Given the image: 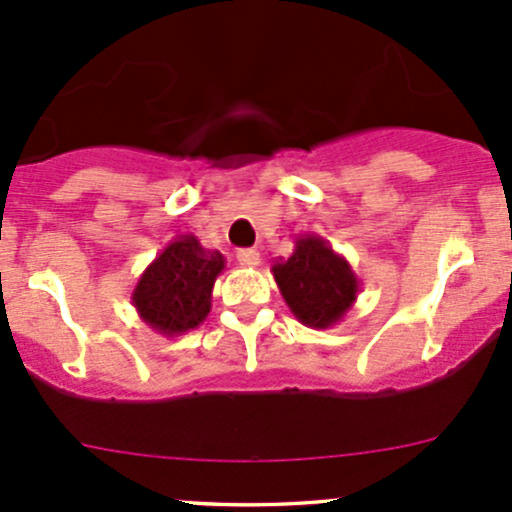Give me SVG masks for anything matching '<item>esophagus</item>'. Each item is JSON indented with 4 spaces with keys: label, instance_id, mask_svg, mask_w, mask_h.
Masks as SVG:
<instances>
[{
    "label": "esophagus",
    "instance_id": "34e87169",
    "mask_svg": "<svg viewBox=\"0 0 512 512\" xmlns=\"http://www.w3.org/2000/svg\"><path fill=\"white\" fill-rule=\"evenodd\" d=\"M238 262L243 267H257V265H260V252L250 250V247H245V250H238Z\"/></svg>",
    "mask_w": 512,
    "mask_h": 512
}]
</instances>
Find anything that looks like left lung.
<instances>
[{
  "label": "left lung",
  "mask_w": 512,
  "mask_h": 512,
  "mask_svg": "<svg viewBox=\"0 0 512 512\" xmlns=\"http://www.w3.org/2000/svg\"><path fill=\"white\" fill-rule=\"evenodd\" d=\"M286 306L308 328H333L355 306L359 279L350 262L320 235H296L294 252L272 265Z\"/></svg>",
  "instance_id": "1"
}]
</instances>
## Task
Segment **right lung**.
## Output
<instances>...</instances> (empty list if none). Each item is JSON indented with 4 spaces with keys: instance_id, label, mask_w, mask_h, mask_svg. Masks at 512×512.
I'll list each match as a JSON object with an SVG mask.
<instances>
[{
    "instance_id": "obj_1",
    "label": "right lung",
    "mask_w": 512,
    "mask_h": 512,
    "mask_svg": "<svg viewBox=\"0 0 512 512\" xmlns=\"http://www.w3.org/2000/svg\"><path fill=\"white\" fill-rule=\"evenodd\" d=\"M226 257L196 235H177L140 274L131 303L155 333L174 338L199 328L211 311V291Z\"/></svg>"
}]
</instances>
